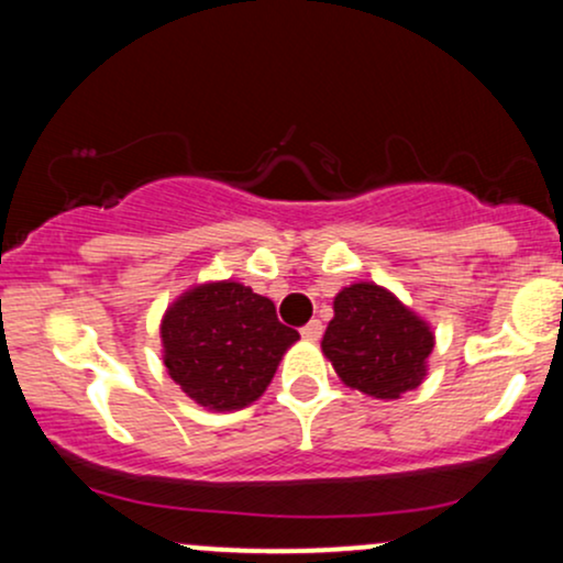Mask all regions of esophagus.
<instances>
[{"label":"esophagus","mask_w":563,"mask_h":563,"mask_svg":"<svg viewBox=\"0 0 563 563\" xmlns=\"http://www.w3.org/2000/svg\"><path fill=\"white\" fill-rule=\"evenodd\" d=\"M320 335H322V322L320 320L307 322V325L301 328V339L303 341H320Z\"/></svg>","instance_id":"34e87169"}]
</instances>
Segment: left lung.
I'll list each match as a JSON object with an SVG mask.
<instances>
[{
	"label": "left lung",
	"mask_w": 563,
	"mask_h": 563,
	"mask_svg": "<svg viewBox=\"0 0 563 563\" xmlns=\"http://www.w3.org/2000/svg\"><path fill=\"white\" fill-rule=\"evenodd\" d=\"M434 331L376 283H354L333 299V320L322 354L352 389L376 399H399L421 386Z\"/></svg>",
	"instance_id": "1"
}]
</instances>
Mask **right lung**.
<instances>
[{"mask_svg": "<svg viewBox=\"0 0 563 563\" xmlns=\"http://www.w3.org/2000/svg\"><path fill=\"white\" fill-rule=\"evenodd\" d=\"M299 333L277 320L275 303L235 280L185 290L161 320L164 365L192 402L241 410L256 402Z\"/></svg>", "mask_w": 563, "mask_h": 563, "instance_id": "right-lung-1", "label": "right lung"}]
</instances>
